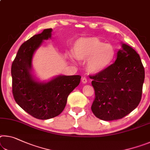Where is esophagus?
Segmentation results:
<instances>
[{
    "instance_id": "esophagus-1",
    "label": "esophagus",
    "mask_w": 150,
    "mask_h": 150,
    "mask_svg": "<svg viewBox=\"0 0 150 150\" xmlns=\"http://www.w3.org/2000/svg\"><path fill=\"white\" fill-rule=\"evenodd\" d=\"M81 81H82L83 83H86L87 81V79H86V78H85V77H83Z\"/></svg>"
}]
</instances>
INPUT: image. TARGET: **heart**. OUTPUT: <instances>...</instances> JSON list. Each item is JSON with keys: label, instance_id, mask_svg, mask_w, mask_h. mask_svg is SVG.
Instances as JSON below:
<instances>
[{"label": "heart", "instance_id": "obj_1", "mask_svg": "<svg viewBox=\"0 0 150 150\" xmlns=\"http://www.w3.org/2000/svg\"><path fill=\"white\" fill-rule=\"evenodd\" d=\"M73 55L78 60H87V69L91 73H99L108 69L115 59L113 45L97 37H83L73 45ZM71 59L73 57L70 56Z\"/></svg>", "mask_w": 150, "mask_h": 150}]
</instances>
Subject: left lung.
<instances>
[{"label": "left lung", "mask_w": 150, "mask_h": 150, "mask_svg": "<svg viewBox=\"0 0 150 150\" xmlns=\"http://www.w3.org/2000/svg\"><path fill=\"white\" fill-rule=\"evenodd\" d=\"M115 62L101 73L90 75L95 90L91 110L105 121L122 119L137 108L142 99L145 71L139 55L122 44Z\"/></svg>", "instance_id": "left-lung-1"}]
</instances>
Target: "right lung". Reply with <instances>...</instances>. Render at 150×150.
I'll return each instance as SVG.
<instances>
[{"mask_svg": "<svg viewBox=\"0 0 150 150\" xmlns=\"http://www.w3.org/2000/svg\"><path fill=\"white\" fill-rule=\"evenodd\" d=\"M52 28L45 29L21 45L11 67L12 91L16 103L33 117L48 120L65 109L67 97L79 85L80 75H59L48 83H39L30 74L33 55Z\"/></svg>", "mask_w": 150, "mask_h": 150, "instance_id": "right-lung-1", "label": "right lung"}]
</instances>
